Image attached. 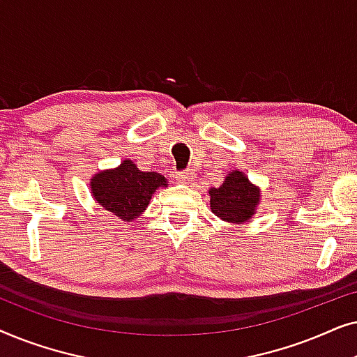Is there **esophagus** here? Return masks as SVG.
Wrapping results in <instances>:
<instances>
[{"mask_svg":"<svg viewBox=\"0 0 357 357\" xmlns=\"http://www.w3.org/2000/svg\"><path fill=\"white\" fill-rule=\"evenodd\" d=\"M193 172L192 170H187V172H178L177 174V180L180 183H190L193 180Z\"/></svg>","mask_w":357,"mask_h":357,"instance_id":"34e87169","label":"esophagus"}]
</instances>
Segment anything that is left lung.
<instances>
[{
    "instance_id": "8db88e82",
    "label": "left lung",
    "mask_w": 357,
    "mask_h": 357,
    "mask_svg": "<svg viewBox=\"0 0 357 357\" xmlns=\"http://www.w3.org/2000/svg\"><path fill=\"white\" fill-rule=\"evenodd\" d=\"M211 211L222 221L243 224L257 211L260 203V188L255 187L241 170L226 175L221 187L209 190Z\"/></svg>"
}]
</instances>
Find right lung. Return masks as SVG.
I'll use <instances>...</instances> for the list:
<instances>
[{
	"label": "right lung",
	"mask_w": 357,
	"mask_h": 357,
	"mask_svg": "<svg viewBox=\"0 0 357 357\" xmlns=\"http://www.w3.org/2000/svg\"><path fill=\"white\" fill-rule=\"evenodd\" d=\"M159 187H167V178L158 172H143L130 159L91 178V193L96 202L125 222L144 213Z\"/></svg>",
	"instance_id": "add662e5"
}]
</instances>
